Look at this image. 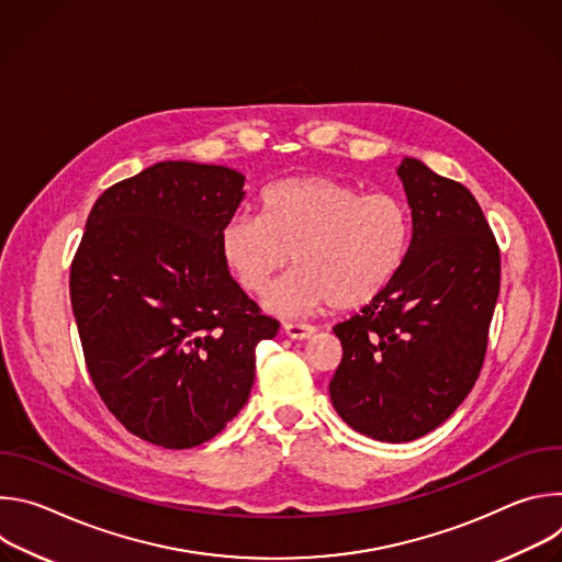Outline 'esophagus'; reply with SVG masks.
Returning <instances> with one entry per match:
<instances>
[{"label":"esophagus","mask_w":562,"mask_h":562,"mask_svg":"<svg viewBox=\"0 0 562 562\" xmlns=\"http://www.w3.org/2000/svg\"><path fill=\"white\" fill-rule=\"evenodd\" d=\"M284 334L291 338V340H308L315 329L308 327V325H297V323H286L284 325Z\"/></svg>","instance_id":"34e87169"}]
</instances>
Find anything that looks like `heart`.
<instances>
[{
    "label": "heart",
    "instance_id": "b5f03b06",
    "mask_svg": "<svg viewBox=\"0 0 562 562\" xmlns=\"http://www.w3.org/2000/svg\"><path fill=\"white\" fill-rule=\"evenodd\" d=\"M258 204L260 217L235 213L220 226L217 249L251 295H265L293 256L297 269L267 300L284 315L360 308L405 265L412 213L397 195L304 176L267 187Z\"/></svg>",
    "mask_w": 562,
    "mask_h": 562
}]
</instances>
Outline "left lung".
Instances as JSON below:
<instances>
[{"label": "left lung", "instance_id": "1", "mask_svg": "<svg viewBox=\"0 0 562 562\" xmlns=\"http://www.w3.org/2000/svg\"><path fill=\"white\" fill-rule=\"evenodd\" d=\"M412 243L391 284L334 327L342 362L329 384L358 434L409 442L440 427L477 380L501 291V251L467 187L416 157L395 169Z\"/></svg>", "mask_w": 562, "mask_h": 562}]
</instances>
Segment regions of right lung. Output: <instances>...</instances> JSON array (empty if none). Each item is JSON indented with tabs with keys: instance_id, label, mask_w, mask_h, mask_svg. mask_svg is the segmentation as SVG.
Masks as SVG:
<instances>
[{
	"instance_id": "obj_1",
	"label": "right lung",
	"mask_w": 562,
	"mask_h": 562,
	"mask_svg": "<svg viewBox=\"0 0 562 562\" xmlns=\"http://www.w3.org/2000/svg\"><path fill=\"white\" fill-rule=\"evenodd\" d=\"M245 176L157 162L93 204L70 265V304L93 384L135 436L191 449L247 405L256 347L280 323L239 289L217 249Z\"/></svg>"
}]
</instances>
